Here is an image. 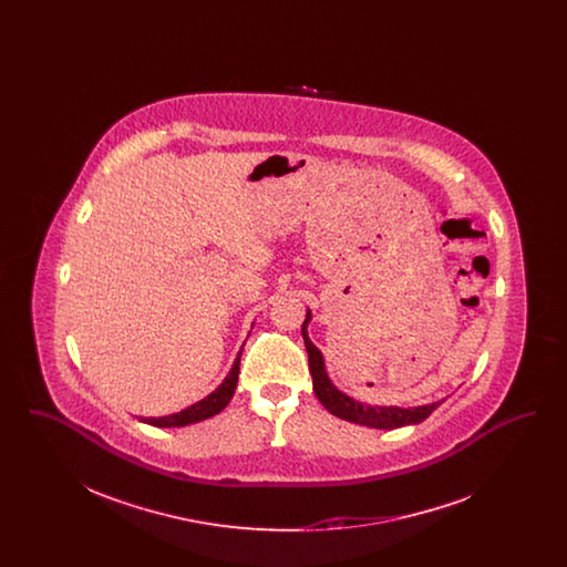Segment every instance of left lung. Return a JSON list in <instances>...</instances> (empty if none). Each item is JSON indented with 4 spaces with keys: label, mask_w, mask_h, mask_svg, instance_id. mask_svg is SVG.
<instances>
[{
    "label": "left lung",
    "mask_w": 567,
    "mask_h": 567,
    "mask_svg": "<svg viewBox=\"0 0 567 567\" xmlns=\"http://www.w3.org/2000/svg\"><path fill=\"white\" fill-rule=\"evenodd\" d=\"M310 321V312L306 317V321L301 324V336H303V344L308 351V363H310V374L315 382V393L319 398V402L336 416L359 423V425H368V427H377V430H395V427H404V425H414V423H423L433 410L442 402H433L430 405H419V408H380V405H365L361 402H354L349 395H344L342 391H338L331 380L327 378L323 365V354L310 342L308 333H306V324Z\"/></svg>",
    "instance_id": "obj_1"
}]
</instances>
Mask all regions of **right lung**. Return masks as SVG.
<instances>
[{
    "label": "right lung",
    "instance_id": "right-lung-1",
    "mask_svg": "<svg viewBox=\"0 0 567 567\" xmlns=\"http://www.w3.org/2000/svg\"><path fill=\"white\" fill-rule=\"evenodd\" d=\"M238 374H240V354L229 372V377L223 380V384L213 391L208 398H204L202 402L189 405L176 414H169V416H159V419H144V423L148 425H155V427H183V425H189V423H197V421H204L208 416H215L216 412H220L225 405L229 404V400L234 398L236 393V384H238Z\"/></svg>",
    "mask_w": 567,
    "mask_h": 567
}]
</instances>
